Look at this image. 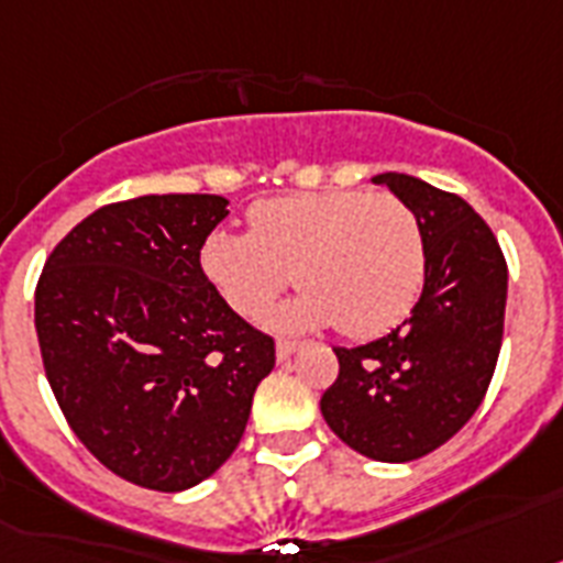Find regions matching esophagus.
Returning <instances> with one entry per match:
<instances>
[{
    "label": "esophagus",
    "mask_w": 563,
    "mask_h": 563,
    "mask_svg": "<svg viewBox=\"0 0 563 563\" xmlns=\"http://www.w3.org/2000/svg\"><path fill=\"white\" fill-rule=\"evenodd\" d=\"M297 346H300V344H297V341H286V338H280V341H277V361L289 358V355L295 353Z\"/></svg>",
    "instance_id": "esophagus-1"
}]
</instances>
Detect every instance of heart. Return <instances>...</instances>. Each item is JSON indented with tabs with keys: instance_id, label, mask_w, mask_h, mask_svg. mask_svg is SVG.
I'll return each instance as SVG.
<instances>
[{
	"instance_id": "1",
	"label": "heart",
	"mask_w": 563,
	"mask_h": 563,
	"mask_svg": "<svg viewBox=\"0 0 563 563\" xmlns=\"http://www.w3.org/2000/svg\"><path fill=\"white\" fill-rule=\"evenodd\" d=\"M249 228L213 231L199 251L208 283L242 318L263 312L295 280L303 291L272 314V327L335 323L341 335L369 341L399 327L422 295V228L396 196H277L251 208Z\"/></svg>"
}]
</instances>
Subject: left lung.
Here are the masks:
<instances>
[{"mask_svg": "<svg viewBox=\"0 0 563 563\" xmlns=\"http://www.w3.org/2000/svg\"><path fill=\"white\" fill-rule=\"evenodd\" d=\"M413 210L424 286L410 318L369 344L335 346L321 413L341 442L378 463H410L448 442L495 376L506 314L504 251L465 199L405 173H378Z\"/></svg>", "mask_w": 563, "mask_h": 563, "instance_id": "8db88e82", "label": "left lung"}]
</instances>
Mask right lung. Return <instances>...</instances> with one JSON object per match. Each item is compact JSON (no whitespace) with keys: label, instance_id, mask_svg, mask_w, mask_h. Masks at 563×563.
Masks as SVG:
<instances>
[{"label":"right lung","instance_id":"right-lung-1","mask_svg":"<svg viewBox=\"0 0 563 563\" xmlns=\"http://www.w3.org/2000/svg\"><path fill=\"white\" fill-rule=\"evenodd\" d=\"M225 196H139L75 225L36 283L48 385L118 477L185 492L240 445L274 341L217 295L199 251Z\"/></svg>","mask_w":563,"mask_h":563}]
</instances>
